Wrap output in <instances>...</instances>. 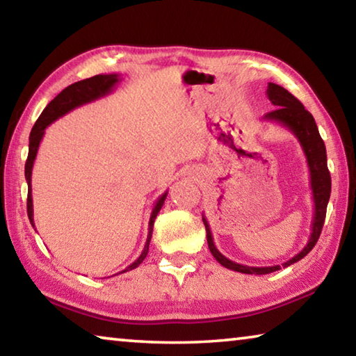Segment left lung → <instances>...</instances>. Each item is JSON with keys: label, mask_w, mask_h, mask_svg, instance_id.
<instances>
[{"label": "left lung", "mask_w": 356, "mask_h": 356, "mask_svg": "<svg viewBox=\"0 0 356 356\" xmlns=\"http://www.w3.org/2000/svg\"><path fill=\"white\" fill-rule=\"evenodd\" d=\"M267 95L272 104L276 106V110L265 114L264 119L273 120V122L281 124L282 127H286L297 136L300 141V146L303 149L306 161H308L309 168V176H311V190H312V200H314V216H312V225H311V236L308 243L303 250H301L297 256L289 259L287 262L282 264V267H289L295 262H298L303 259L308 252L314 248L318 237H321L325 215H327V206L330 201V193H331V176L327 166V149H325V143L318 134V129L316 125V120L312 118V114L305 110V106L301 105V102L293 97V95L284 89L280 84L268 83ZM204 226L207 231V243L209 250L212 252V256L218 261L222 267L238 273L246 275H267L281 270V265H273V267H248V265H242L231 261L221 254L216 250L213 243L212 231L206 220V216L202 215Z\"/></svg>", "instance_id": "8db88e82"}]
</instances>
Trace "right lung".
I'll return each instance as SVG.
<instances>
[{
  "instance_id": "1",
  "label": "right lung",
  "mask_w": 356,
  "mask_h": 356,
  "mask_svg": "<svg viewBox=\"0 0 356 356\" xmlns=\"http://www.w3.org/2000/svg\"><path fill=\"white\" fill-rule=\"evenodd\" d=\"M119 81V75L118 74H110V75H95L91 78H86V80L76 81L74 84H70L65 89H63L55 99H53L50 104L45 106V110L42 111L39 119L35 120L34 127L29 134V152H28V160L25 163V177L28 182V202H26V209H28V216H29V222H31L34 227V218H33V196H31V174H33V165L35 160V155H38V149L39 144L44 138L45 129L50 125L51 122H55L56 119L63 118L64 114H67L69 111L75 110V108L86 105L89 102H94L100 97H105V95L110 94L113 91V88L116 86V83ZM168 191H165L163 195L159 197V201L155 202V206L152 209V213H150V220H149V234H147V240L146 245H144V250L141 252V256L136 259V261L129 265L127 268L122 270L119 273H125L129 270L136 268L144 259H146L147 252H149V243H150V237H152V231H154V221L159 215L160 209L163 207L165 200H166Z\"/></svg>"
}]
</instances>
